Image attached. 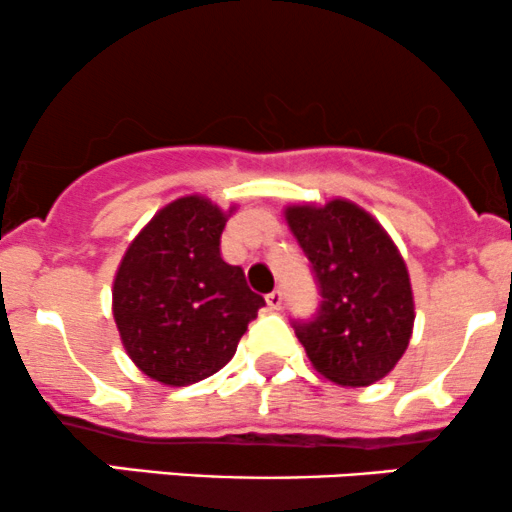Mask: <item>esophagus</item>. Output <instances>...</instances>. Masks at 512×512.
<instances>
[{
	"label": "esophagus",
	"mask_w": 512,
	"mask_h": 512,
	"mask_svg": "<svg viewBox=\"0 0 512 512\" xmlns=\"http://www.w3.org/2000/svg\"><path fill=\"white\" fill-rule=\"evenodd\" d=\"M266 304H268V309H273V312H278V309L283 307V292H280V290L268 292V295H266Z\"/></svg>",
	"instance_id": "esophagus-1"
}]
</instances>
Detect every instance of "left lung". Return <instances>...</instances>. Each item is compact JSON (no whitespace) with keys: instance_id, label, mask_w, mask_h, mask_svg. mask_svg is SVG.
I'll return each mask as SVG.
<instances>
[{"instance_id":"left-lung-1","label":"left lung","mask_w":512,"mask_h":512,"mask_svg":"<svg viewBox=\"0 0 512 512\" xmlns=\"http://www.w3.org/2000/svg\"><path fill=\"white\" fill-rule=\"evenodd\" d=\"M285 220L321 295L317 317L292 324L307 358L341 387L380 382L406 353L416 319L409 271L392 237L343 198L287 205Z\"/></svg>"}]
</instances>
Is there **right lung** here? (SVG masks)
Segmentation results:
<instances>
[{
  "instance_id": "right-lung-1",
  "label": "right lung",
  "mask_w": 512,
  "mask_h": 512,
  "mask_svg": "<svg viewBox=\"0 0 512 512\" xmlns=\"http://www.w3.org/2000/svg\"><path fill=\"white\" fill-rule=\"evenodd\" d=\"M203 195L162 208L132 239L113 280V319L130 360L152 380L186 387L222 370L266 304L220 256L232 215Z\"/></svg>"
}]
</instances>
